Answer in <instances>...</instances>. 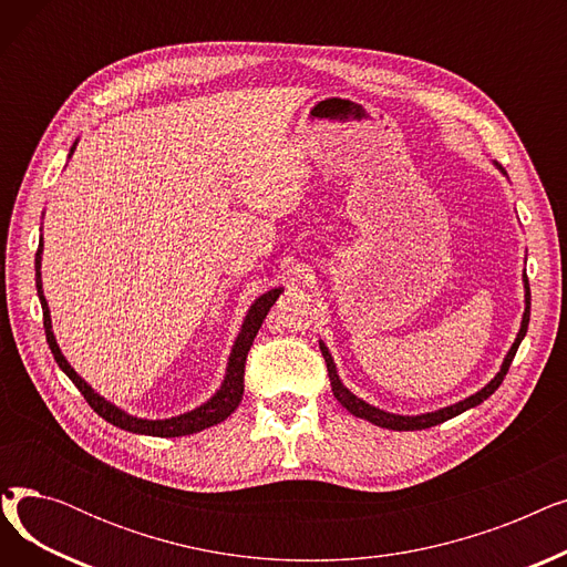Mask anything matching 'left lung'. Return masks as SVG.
I'll return each instance as SVG.
<instances>
[{
  "label": "left lung",
  "mask_w": 567,
  "mask_h": 567,
  "mask_svg": "<svg viewBox=\"0 0 567 567\" xmlns=\"http://www.w3.org/2000/svg\"><path fill=\"white\" fill-rule=\"evenodd\" d=\"M494 165L505 174V169H503L498 163H494ZM524 303H526V310H524V317H522V329H519V333H517V338H515V342H513V347H511L508 355H505V359H503L501 370H498V372H496V377L485 385V389H481L478 393L471 395V398H466V400H462V402H457V404L443 406V409L432 411V413H421V415H400V413H389V411H383V409H377V406H372V404L363 402L361 398H355V395L347 389V385H344V383L340 381V377H338V370H336V363H333V359H331L329 349H326V344H323V342H319V349H321L323 359H326V368H329V379H331L333 395L338 398V402H340L349 413H353V415H355V419L370 421L372 425H379V427H385V430L413 432V430H427V427H434V425H439V423L451 421V419H455V415L464 413L466 409H473V406H478L481 402H485V400H487V398L498 389V385L503 383V377L508 374L511 363H513V359H515V353H517V349H519V344H522V340H524V336H526V331H528V317H530V287H528V278H526V274H524Z\"/></svg>",
  "instance_id": "8db88e82"
}]
</instances>
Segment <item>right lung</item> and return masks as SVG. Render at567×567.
<instances>
[{
	"mask_svg": "<svg viewBox=\"0 0 567 567\" xmlns=\"http://www.w3.org/2000/svg\"><path fill=\"white\" fill-rule=\"evenodd\" d=\"M75 144L78 140L73 142L71 146V154L69 158L73 156L75 152ZM41 255H43V236L39 241V250H37V291H39V301H41V308H43V329H45V340L50 344V351L54 355L56 365L62 368L66 372V377L78 385V391L84 395V400L89 402V406H92L101 419H105L107 423H112L114 427H122L126 432H133V434H146V436H186V434H195V432H202L206 427L212 425H218L223 423L227 415L234 413V409L238 406V402H241L244 398V374H246V359H248V351L255 342V336L257 331L261 329V321L266 319L268 310H271V306L278 301V296L282 293V287L278 289H271L266 291L264 296H259V299L250 306L246 319H244V326H241V333H238L234 347H231V353H229V361H227V372H225V379L220 383V391H216V395L199 404L197 409L188 411V413H182V415H174V419H165V421H146V419H135V415L122 411L118 406H114L112 402H107L105 398H101L92 385H89L71 365L69 361L64 359L62 349H59L56 340H54V333H52V321H50V310H48V301L43 296V282H41Z\"/></svg>",
	"mask_w": 567,
	"mask_h": 567,
	"instance_id": "1",
	"label": "right lung"
}]
</instances>
